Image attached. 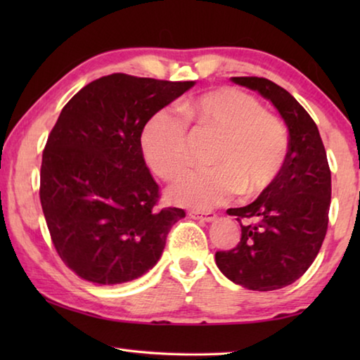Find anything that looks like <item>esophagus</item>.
Masks as SVG:
<instances>
[{"label": "esophagus", "mask_w": 360, "mask_h": 360, "mask_svg": "<svg viewBox=\"0 0 360 360\" xmlns=\"http://www.w3.org/2000/svg\"><path fill=\"white\" fill-rule=\"evenodd\" d=\"M188 216L192 219H197V221H203V222H212L217 219V214L212 211H191Z\"/></svg>", "instance_id": "34e87169"}]
</instances>
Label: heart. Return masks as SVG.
Here are the masks:
<instances>
[{
	"label": "heart",
	"mask_w": 360,
	"mask_h": 360,
	"mask_svg": "<svg viewBox=\"0 0 360 360\" xmlns=\"http://www.w3.org/2000/svg\"><path fill=\"white\" fill-rule=\"evenodd\" d=\"M187 124L221 131L211 155L214 167L191 169L168 187L174 205L211 210L245 191L265 192L281 173L289 138L281 120L265 112L260 103L241 90L222 87L179 105ZM143 150L152 172L173 178L187 167V127L168 109H160L143 130Z\"/></svg>",
	"instance_id": "1"
}]
</instances>
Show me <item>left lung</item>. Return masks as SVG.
<instances>
[{
  "mask_svg": "<svg viewBox=\"0 0 360 360\" xmlns=\"http://www.w3.org/2000/svg\"><path fill=\"white\" fill-rule=\"evenodd\" d=\"M271 103L289 130V149L275 182L251 205L230 208L241 240L216 252L230 281L251 290H276L297 281L326 238L332 178L318 127L288 90L265 77H231Z\"/></svg>",
  "mask_w": 360,
  "mask_h": 360,
  "instance_id": "obj_1",
  "label": "left lung"
}]
</instances>
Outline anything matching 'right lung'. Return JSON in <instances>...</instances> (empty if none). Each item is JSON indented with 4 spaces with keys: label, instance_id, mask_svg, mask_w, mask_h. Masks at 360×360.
Wrapping results in <instances>:
<instances>
[{
    "label": "right lung",
    "instance_id": "1",
    "mask_svg": "<svg viewBox=\"0 0 360 360\" xmlns=\"http://www.w3.org/2000/svg\"><path fill=\"white\" fill-rule=\"evenodd\" d=\"M193 81L96 79L66 103L42 152L39 198L60 259L85 281H133L154 266L184 210H157L146 167L148 120Z\"/></svg>",
    "mask_w": 360,
    "mask_h": 360
}]
</instances>
